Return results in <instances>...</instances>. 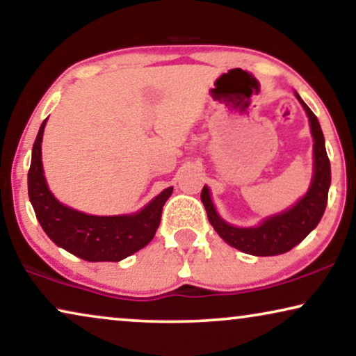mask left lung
Masks as SVG:
<instances>
[{
	"label": "left lung",
	"instance_id": "left-lung-1",
	"mask_svg": "<svg viewBox=\"0 0 356 356\" xmlns=\"http://www.w3.org/2000/svg\"><path fill=\"white\" fill-rule=\"evenodd\" d=\"M296 99L309 118L311 134L314 139V173L308 193L290 207L289 211L267 217L261 225L240 228L227 223L218 216L213 207L209 188L204 186L201 201L206 207L209 222L222 240L246 254L252 256H277L290 251L305 240L318 225L327 206V194L330 186V162L325 152L324 134L316 115L296 94Z\"/></svg>",
	"mask_w": 356,
	"mask_h": 356
}]
</instances>
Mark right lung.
Instances as JSON below:
<instances>
[{"label": "right lung", "instance_id": "obj_1", "mask_svg": "<svg viewBox=\"0 0 356 356\" xmlns=\"http://www.w3.org/2000/svg\"><path fill=\"white\" fill-rule=\"evenodd\" d=\"M45 123L47 120L33 143L27 181L37 220L48 238L63 250L89 262H118L149 245L173 188L163 189L143 211L129 216H89L65 206L53 196L43 177L42 139Z\"/></svg>", "mask_w": 356, "mask_h": 356}]
</instances>
